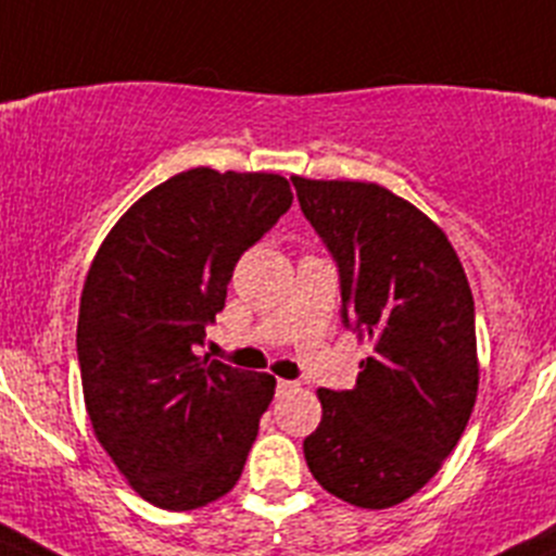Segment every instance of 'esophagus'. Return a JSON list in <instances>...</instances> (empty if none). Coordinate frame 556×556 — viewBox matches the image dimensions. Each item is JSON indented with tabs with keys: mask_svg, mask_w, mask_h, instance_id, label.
<instances>
[{
	"mask_svg": "<svg viewBox=\"0 0 556 556\" xmlns=\"http://www.w3.org/2000/svg\"><path fill=\"white\" fill-rule=\"evenodd\" d=\"M299 389V383L295 381H285V378H279L277 381V395H290V392H295Z\"/></svg>",
	"mask_w": 556,
	"mask_h": 556,
	"instance_id": "esophagus-1",
	"label": "esophagus"
}]
</instances>
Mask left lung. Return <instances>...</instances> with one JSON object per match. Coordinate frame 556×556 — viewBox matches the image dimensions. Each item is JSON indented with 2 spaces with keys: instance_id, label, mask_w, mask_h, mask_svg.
Returning <instances> with one entry per match:
<instances>
[{
  "instance_id": "left-lung-1",
  "label": "left lung",
  "mask_w": 556,
  "mask_h": 556,
  "mask_svg": "<svg viewBox=\"0 0 556 556\" xmlns=\"http://www.w3.org/2000/svg\"><path fill=\"white\" fill-rule=\"evenodd\" d=\"M290 180L340 271L342 324L372 345L354 389H318L304 458L337 500L383 510L442 469L475 408L469 279L442 227L383 186Z\"/></svg>"
}]
</instances>
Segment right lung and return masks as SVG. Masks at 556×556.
Instances as JSON below:
<instances>
[{"label":"right lung","mask_w":556,"mask_h":556,"mask_svg":"<svg viewBox=\"0 0 556 556\" xmlns=\"http://www.w3.org/2000/svg\"><path fill=\"white\" fill-rule=\"evenodd\" d=\"M290 202L282 175L186 169L128 207L87 271L76 329L87 414L161 510L205 507L241 477L277 381L194 349L238 257Z\"/></svg>","instance_id":"obj_1"}]
</instances>
